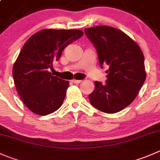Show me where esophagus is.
<instances>
[{
	"mask_svg": "<svg viewBox=\"0 0 160 160\" xmlns=\"http://www.w3.org/2000/svg\"><path fill=\"white\" fill-rule=\"evenodd\" d=\"M72 82L74 83H81L82 80H72Z\"/></svg>",
	"mask_w": 160,
	"mask_h": 160,
	"instance_id": "34e87169",
	"label": "esophagus"
}]
</instances>
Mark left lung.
I'll use <instances>...</instances> for the list:
<instances>
[{"instance_id": "left-lung-1", "label": "left lung", "mask_w": 160, "mask_h": 160, "mask_svg": "<svg viewBox=\"0 0 160 160\" xmlns=\"http://www.w3.org/2000/svg\"><path fill=\"white\" fill-rule=\"evenodd\" d=\"M84 32L97 50L101 67L109 66L106 83L94 82L90 102L103 112H118L135 99L145 82L143 53L129 36L114 27L94 26Z\"/></svg>"}]
</instances>
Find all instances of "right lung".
<instances>
[{
    "label": "right lung",
    "mask_w": 160,
    "mask_h": 160,
    "mask_svg": "<svg viewBox=\"0 0 160 160\" xmlns=\"http://www.w3.org/2000/svg\"><path fill=\"white\" fill-rule=\"evenodd\" d=\"M79 29H45L25 43L12 69L14 82L23 103L35 114L46 116L61 107L69 81L49 72L69 44L83 36Z\"/></svg>",
    "instance_id": "1"
}]
</instances>
